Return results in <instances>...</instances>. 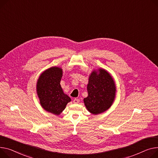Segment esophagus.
Listing matches in <instances>:
<instances>
[{"label":"esophagus","mask_w":158,"mask_h":158,"mask_svg":"<svg viewBox=\"0 0 158 158\" xmlns=\"http://www.w3.org/2000/svg\"><path fill=\"white\" fill-rule=\"evenodd\" d=\"M73 102L74 103H76V104H77V103H78L79 102V100L77 99V98H75V99H73Z\"/></svg>","instance_id":"34e87169"}]
</instances>
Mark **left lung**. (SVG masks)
Wrapping results in <instances>:
<instances>
[{"label": "left lung", "mask_w": 158, "mask_h": 158, "mask_svg": "<svg viewBox=\"0 0 158 158\" xmlns=\"http://www.w3.org/2000/svg\"><path fill=\"white\" fill-rule=\"evenodd\" d=\"M88 96L84 98L87 110L94 115L107 110L115 98L116 86L110 73L102 68L93 70L87 86Z\"/></svg>", "instance_id": "obj_1"}]
</instances>
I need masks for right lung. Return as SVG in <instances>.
Here are the masks:
<instances>
[{"label":"right lung","instance_id":"1","mask_svg":"<svg viewBox=\"0 0 158 158\" xmlns=\"http://www.w3.org/2000/svg\"><path fill=\"white\" fill-rule=\"evenodd\" d=\"M63 70L56 66L42 72L37 81L36 91L40 104L46 111L59 115L71 98L60 85Z\"/></svg>","mask_w":158,"mask_h":158}]
</instances>
